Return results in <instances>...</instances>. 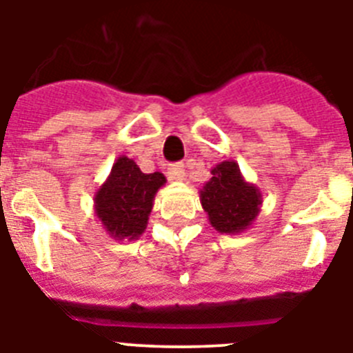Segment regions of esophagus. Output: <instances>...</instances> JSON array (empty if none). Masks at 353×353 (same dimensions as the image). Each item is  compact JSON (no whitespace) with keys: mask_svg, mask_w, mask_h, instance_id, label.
<instances>
[{"mask_svg":"<svg viewBox=\"0 0 353 353\" xmlns=\"http://www.w3.org/2000/svg\"><path fill=\"white\" fill-rule=\"evenodd\" d=\"M183 173H185V170H183V164H171V166L168 168V179L173 180V182H179V180H182Z\"/></svg>","mask_w":353,"mask_h":353,"instance_id":"obj_1","label":"esophagus"}]
</instances>
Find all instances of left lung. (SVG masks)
<instances>
[{
    "mask_svg": "<svg viewBox=\"0 0 353 353\" xmlns=\"http://www.w3.org/2000/svg\"><path fill=\"white\" fill-rule=\"evenodd\" d=\"M212 179L199 189L201 207L215 232L239 235L252 226L260 214L261 191L245 182L235 161H223L210 170Z\"/></svg>",
    "mask_w": 353,
    "mask_h": 353,
    "instance_id": "obj_1",
    "label": "left lung"
}]
</instances>
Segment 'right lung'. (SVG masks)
Masks as SVG:
<instances>
[{
  "mask_svg": "<svg viewBox=\"0 0 353 353\" xmlns=\"http://www.w3.org/2000/svg\"><path fill=\"white\" fill-rule=\"evenodd\" d=\"M166 183L159 171L143 173L132 159L120 155L95 192L93 210L114 240H136L145 233L157 191Z\"/></svg>",
  "mask_w": 353,
  "mask_h": 353,
  "instance_id": "1",
  "label": "right lung"
}]
</instances>
